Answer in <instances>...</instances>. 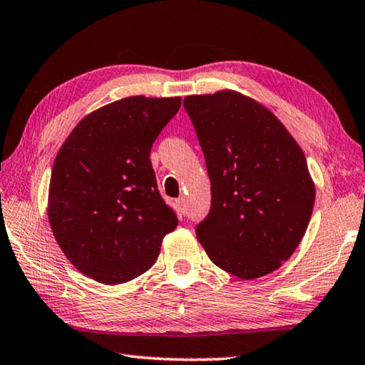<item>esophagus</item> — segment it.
<instances>
[{"instance_id":"esophagus-1","label":"esophagus","mask_w":365,"mask_h":365,"mask_svg":"<svg viewBox=\"0 0 365 365\" xmlns=\"http://www.w3.org/2000/svg\"><path fill=\"white\" fill-rule=\"evenodd\" d=\"M176 205L179 208V213H181V215L186 213V205H184V197H179V199L176 200Z\"/></svg>"}]
</instances>
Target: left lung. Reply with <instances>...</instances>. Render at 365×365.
Instances as JSON below:
<instances>
[{
	"mask_svg": "<svg viewBox=\"0 0 365 365\" xmlns=\"http://www.w3.org/2000/svg\"><path fill=\"white\" fill-rule=\"evenodd\" d=\"M205 155L212 208L197 239L244 280L289 259L308 229L316 186L295 138L269 108L232 89L184 98Z\"/></svg>",
	"mask_w": 365,
	"mask_h": 365,
	"instance_id": "8db88e82",
	"label": "left lung"
}]
</instances>
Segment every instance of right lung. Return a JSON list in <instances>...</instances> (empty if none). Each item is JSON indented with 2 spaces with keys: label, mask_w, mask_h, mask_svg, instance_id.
Returning a JSON list of instances; mask_svg holds the SVG:
<instances>
[{
  "label": "right lung",
  "mask_w": 365,
  "mask_h": 365,
  "mask_svg": "<svg viewBox=\"0 0 365 365\" xmlns=\"http://www.w3.org/2000/svg\"><path fill=\"white\" fill-rule=\"evenodd\" d=\"M181 98H130L88 113L57 152L48 218L61 250L106 285L150 269L178 218L157 189L150 149Z\"/></svg>",
  "instance_id": "add662e5"
}]
</instances>
